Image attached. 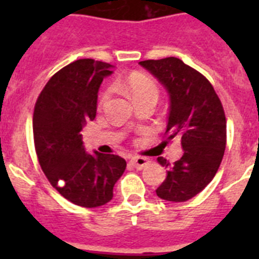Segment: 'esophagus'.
Here are the masks:
<instances>
[{"label": "esophagus", "mask_w": 259, "mask_h": 259, "mask_svg": "<svg viewBox=\"0 0 259 259\" xmlns=\"http://www.w3.org/2000/svg\"><path fill=\"white\" fill-rule=\"evenodd\" d=\"M131 163L134 164L136 168L141 170V168H144V167L148 166V164L150 163V161L145 157H132L131 158Z\"/></svg>", "instance_id": "esophagus-1"}]
</instances>
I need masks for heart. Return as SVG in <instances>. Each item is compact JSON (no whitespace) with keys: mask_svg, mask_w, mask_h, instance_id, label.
Returning a JSON list of instances; mask_svg holds the SVG:
<instances>
[{"mask_svg":"<svg viewBox=\"0 0 259 259\" xmlns=\"http://www.w3.org/2000/svg\"><path fill=\"white\" fill-rule=\"evenodd\" d=\"M123 87H124L125 92L130 95L132 98V101L137 102L140 100L148 97H155L158 98V87L155 84L154 80L152 77L146 76V75L141 74H132L123 81ZM110 92L105 91L100 96V104H105L109 98Z\"/></svg>","mask_w":259,"mask_h":259,"instance_id":"1","label":"heart"}]
</instances>
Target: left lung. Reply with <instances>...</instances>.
Masks as SVG:
<instances>
[{
	"mask_svg": "<svg viewBox=\"0 0 259 259\" xmlns=\"http://www.w3.org/2000/svg\"><path fill=\"white\" fill-rule=\"evenodd\" d=\"M166 88L170 97L167 140L179 139L182 158L171 164L158 157L167 168L157 196L171 202H184L200 193L212 180L226 149V115L209 80L175 57L139 62Z\"/></svg>",
	"mask_w": 259,
	"mask_h": 259,
	"instance_id": "left-lung-1",
	"label": "left lung"
}]
</instances>
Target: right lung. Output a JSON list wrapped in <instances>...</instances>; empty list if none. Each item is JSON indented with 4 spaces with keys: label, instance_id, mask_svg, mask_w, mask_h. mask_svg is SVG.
Instances as JSON below:
<instances>
[{
    "label": "right lung",
    "instance_id": "obj_1",
    "mask_svg": "<svg viewBox=\"0 0 259 259\" xmlns=\"http://www.w3.org/2000/svg\"><path fill=\"white\" fill-rule=\"evenodd\" d=\"M113 67L89 58L72 62L53 75L33 111L41 168L66 200L83 207L109 202L127 166L119 155L87 153L80 135L87 120L96 118L98 89Z\"/></svg>",
    "mask_w": 259,
    "mask_h": 259
}]
</instances>
